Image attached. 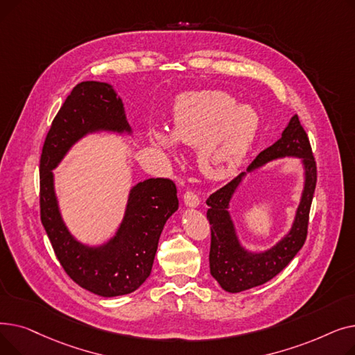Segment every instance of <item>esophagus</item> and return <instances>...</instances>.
I'll return each instance as SVG.
<instances>
[{
	"instance_id": "obj_1",
	"label": "esophagus",
	"mask_w": 355,
	"mask_h": 355,
	"mask_svg": "<svg viewBox=\"0 0 355 355\" xmlns=\"http://www.w3.org/2000/svg\"><path fill=\"white\" fill-rule=\"evenodd\" d=\"M184 204L187 207H193L194 209V207H197L198 204H200V198L193 191H185V194H184Z\"/></svg>"
}]
</instances>
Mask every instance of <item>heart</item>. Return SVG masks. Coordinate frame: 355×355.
I'll return each instance as SVG.
<instances>
[{"label":"heart","instance_id":"1","mask_svg":"<svg viewBox=\"0 0 355 355\" xmlns=\"http://www.w3.org/2000/svg\"><path fill=\"white\" fill-rule=\"evenodd\" d=\"M260 130V115L250 105H237L223 90L185 92L175 99L173 132L153 126L151 144L168 154L177 151V141L198 146L197 164L201 174L220 181L243 162Z\"/></svg>","mask_w":355,"mask_h":355}]
</instances>
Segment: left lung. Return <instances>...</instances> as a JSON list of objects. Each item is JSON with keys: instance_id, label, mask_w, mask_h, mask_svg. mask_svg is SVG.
<instances>
[{"instance_id": "left-lung-1", "label": "left lung", "mask_w": 355, "mask_h": 355, "mask_svg": "<svg viewBox=\"0 0 355 355\" xmlns=\"http://www.w3.org/2000/svg\"><path fill=\"white\" fill-rule=\"evenodd\" d=\"M286 156L300 157L304 166V190L293 227L278 243L263 252H249L241 246L228 209L238 185L247 175L265 163ZM316 185V164L300 118L293 115L273 145L260 153L246 173L239 174L207 198V218L211 226L210 273L226 292L236 293L263 285L284 270L306 240L311 202Z\"/></svg>"}]
</instances>
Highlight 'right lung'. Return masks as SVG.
<instances>
[{
  "instance_id": "1",
  "label": "right lung",
  "mask_w": 355,
  "mask_h": 355,
  "mask_svg": "<svg viewBox=\"0 0 355 355\" xmlns=\"http://www.w3.org/2000/svg\"><path fill=\"white\" fill-rule=\"evenodd\" d=\"M132 134L122 99L112 85L82 82L73 87L53 119L40 158V217L66 273L83 289L112 297L137 291L151 275L158 240L178 209L177 187L168 178H149L129 191L114 237L89 246L74 237L59 209L53 170L69 149L89 134Z\"/></svg>"
}]
</instances>
